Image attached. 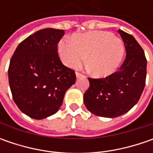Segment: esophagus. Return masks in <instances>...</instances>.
I'll return each instance as SVG.
<instances>
[{
  "label": "esophagus",
  "instance_id": "obj_1",
  "mask_svg": "<svg viewBox=\"0 0 153 153\" xmlns=\"http://www.w3.org/2000/svg\"><path fill=\"white\" fill-rule=\"evenodd\" d=\"M76 78H81V77H82L83 76L82 75L81 73H78V72H76Z\"/></svg>",
  "mask_w": 153,
  "mask_h": 153
}]
</instances>
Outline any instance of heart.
Wrapping results in <instances>:
<instances>
[{"label": "heart", "instance_id": "obj_1", "mask_svg": "<svg viewBox=\"0 0 153 153\" xmlns=\"http://www.w3.org/2000/svg\"><path fill=\"white\" fill-rule=\"evenodd\" d=\"M59 53L63 63L71 68L86 65L96 77H107L114 74L123 62L125 47L120 38L107 31H91L74 36L72 42L61 41Z\"/></svg>", "mask_w": 153, "mask_h": 153}]
</instances>
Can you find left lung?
<instances>
[{
    "label": "left lung",
    "mask_w": 153,
    "mask_h": 153,
    "mask_svg": "<svg viewBox=\"0 0 153 153\" xmlns=\"http://www.w3.org/2000/svg\"><path fill=\"white\" fill-rule=\"evenodd\" d=\"M126 59L120 70L101 79L88 78L89 88L83 95L86 108L91 113L113 118L134 107L144 90L147 62L145 53L134 37L118 30Z\"/></svg>",
    "instance_id": "8db88e82"
}]
</instances>
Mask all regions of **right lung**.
Segmentation results:
<instances>
[{"mask_svg": "<svg viewBox=\"0 0 153 153\" xmlns=\"http://www.w3.org/2000/svg\"><path fill=\"white\" fill-rule=\"evenodd\" d=\"M64 30L47 28L25 39L12 57L8 68L10 89L15 104L34 119L55 114L76 74L65 66L58 55L57 44Z\"/></svg>", "mask_w": 153, "mask_h": 153, "instance_id": "right-lung-1", "label": "right lung"}]
</instances>
